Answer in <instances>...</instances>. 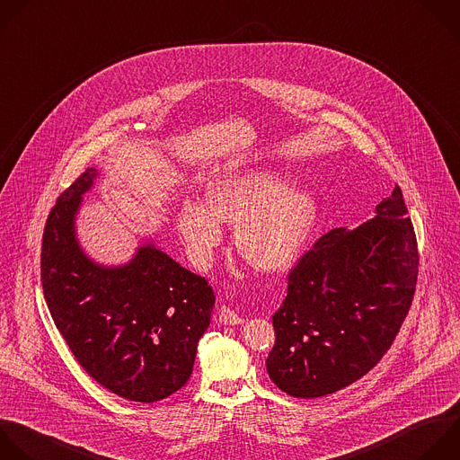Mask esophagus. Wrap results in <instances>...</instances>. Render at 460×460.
Returning <instances> with one entry per match:
<instances>
[{
  "label": "esophagus",
  "instance_id": "1",
  "mask_svg": "<svg viewBox=\"0 0 460 460\" xmlns=\"http://www.w3.org/2000/svg\"><path fill=\"white\" fill-rule=\"evenodd\" d=\"M218 322L222 325H242L245 320L242 316H238L236 311L227 307V305H222L220 311H218Z\"/></svg>",
  "mask_w": 460,
  "mask_h": 460
}]
</instances>
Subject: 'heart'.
<instances>
[{
  "instance_id": "b5f03b06",
  "label": "heart",
  "mask_w": 460,
  "mask_h": 460,
  "mask_svg": "<svg viewBox=\"0 0 460 460\" xmlns=\"http://www.w3.org/2000/svg\"><path fill=\"white\" fill-rule=\"evenodd\" d=\"M316 222L314 197L269 168L220 175L208 182L204 204L184 200L177 211V231L197 265L211 261L224 240L222 224H229L236 251L263 272L288 269Z\"/></svg>"
}]
</instances>
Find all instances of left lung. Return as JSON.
Segmentation results:
<instances>
[{"mask_svg":"<svg viewBox=\"0 0 460 460\" xmlns=\"http://www.w3.org/2000/svg\"><path fill=\"white\" fill-rule=\"evenodd\" d=\"M419 251L399 186L376 217L323 234L288 274L272 316V383L292 397L334 394L370 372L392 347L415 294Z\"/></svg>","mask_w":460,"mask_h":460,"instance_id":"1","label":"left lung"}]
</instances>
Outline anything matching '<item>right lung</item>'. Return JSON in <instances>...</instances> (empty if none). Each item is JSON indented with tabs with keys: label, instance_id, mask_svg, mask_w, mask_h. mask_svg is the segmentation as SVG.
I'll list each match as a JSON object with an SVG mask.
<instances>
[{
	"label": "right lung",
	"instance_id": "add662e5",
	"mask_svg": "<svg viewBox=\"0 0 460 460\" xmlns=\"http://www.w3.org/2000/svg\"><path fill=\"white\" fill-rule=\"evenodd\" d=\"M97 170L88 168L52 208L41 245V283L52 320L79 365L101 386L155 402L191 377L215 292L151 242L117 267L84 254L75 215Z\"/></svg>",
	"mask_w": 460,
	"mask_h": 460
}]
</instances>
